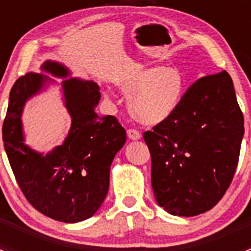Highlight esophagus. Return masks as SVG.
Masks as SVG:
<instances>
[{"label": "esophagus", "instance_id": "34e87169", "mask_svg": "<svg viewBox=\"0 0 251 251\" xmlns=\"http://www.w3.org/2000/svg\"><path fill=\"white\" fill-rule=\"evenodd\" d=\"M127 136H128V138H130V140H132V141H137V140H140V138H141L140 131H137L136 128H128Z\"/></svg>", "mask_w": 251, "mask_h": 251}]
</instances>
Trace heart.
Wrapping results in <instances>:
<instances>
[{"instance_id": "1", "label": "heart", "mask_w": 251, "mask_h": 251, "mask_svg": "<svg viewBox=\"0 0 251 251\" xmlns=\"http://www.w3.org/2000/svg\"><path fill=\"white\" fill-rule=\"evenodd\" d=\"M128 98V110L143 124H160L178 109L186 78L176 67H138L116 78Z\"/></svg>"}]
</instances>
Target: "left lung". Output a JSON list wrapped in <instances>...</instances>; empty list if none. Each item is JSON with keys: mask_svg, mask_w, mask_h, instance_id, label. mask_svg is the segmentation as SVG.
Returning <instances> with one entry per match:
<instances>
[{"mask_svg": "<svg viewBox=\"0 0 251 251\" xmlns=\"http://www.w3.org/2000/svg\"><path fill=\"white\" fill-rule=\"evenodd\" d=\"M243 135L244 118L226 70L189 86L176 113L143 133L158 204L187 217L212 209L233 179Z\"/></svg>", "mask_w": 251, "mask_h": 251, "instance_id": "left-lung-1", "label": "left lung"}]
</instances>
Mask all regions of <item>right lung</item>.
Wrapping results in <instances>:
<instances>
[{"label":"right lung","mask_w":251,"mask_h":251,"mask_svg":"<svg viewBox=\"0 0 251 251\" xmlns=\"http://www.w3.org/2000/svg\"><path fill=\"white\" fill-rule=\"evenodd\" d=\"M42 70L67 77L69 70L47 60ZM50 78L27 73L16 81L2 126L9 164L23 194L37 211L57 221L74 224L93 216L109 188L110 165L126 142V131L113 115L98 116L100 86L93 81H63L65 107L72 116L62 146L44 155L24 143L22 111L26 100Z\"/></svg>","instance_id":"right-lung-1"}]
</instances>
